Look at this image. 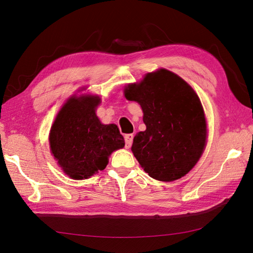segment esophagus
<instances>
[{"label": "esophagus", "mask_w": 253, "mask_h": 253, "mask_svg": "<svg viewBox=\"0 0 253 253\" xmlns=\"http://www.w3.org/2000/svg\"><path fill=\"white\" fill-rule=\"evenodd\" d=\"M124 138H125V146H126V148H129V147L131 146V144H132V141H133V134H131V133L126 134Z\"/></svg>", "instance_id": "1"}]
</instances>
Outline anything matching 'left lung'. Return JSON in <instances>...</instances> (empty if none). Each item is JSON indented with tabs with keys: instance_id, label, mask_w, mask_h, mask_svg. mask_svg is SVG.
I'll return each mask as SVG.
<instances>
[{
	"instance_id": "left-lung-1",
	"label": "left lung",
	"mask_w": 253,
	"mask_h": 253,
	"mask_svg": "<svg viewBox=\"0 0 253 253\" xmlns=\"http://www.w3.org/2000/svg\"><path fill=\"white\" fill-rule=\"evenodd\" d=\"M128 100L140 103L145 131L133 138L131 151L148 175L172 182L186 175L206 144L202 103L188 83L170 70L145 75L124 89Z\"/></svg>"
}]
</instances>
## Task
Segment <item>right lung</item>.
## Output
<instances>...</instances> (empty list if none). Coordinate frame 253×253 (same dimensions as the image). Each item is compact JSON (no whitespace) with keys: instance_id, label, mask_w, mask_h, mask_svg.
<instances>
[{"instance_id":"obj_1","label":"right lung","mask_w":253,"mask_h":253,"mask_svg":"<svg viewBox=\"0 0 253 253\" xmlns=\"http://www.w3.org/2000/svg\"><path fill=\"white\" fill-rule=\"evenodd\" d=\"M99 103L98 96H73L51 127V153L64 173L74 179L102 171L111 153L125 145L118 126L103 125L97 118L95 110Z\"/></svg>"}]
</instances>
